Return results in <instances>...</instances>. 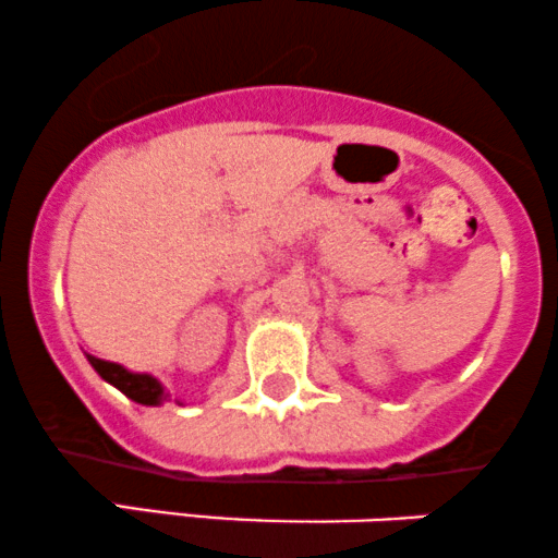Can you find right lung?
Returning a JSON list of instances; mask_svg holds the SVG:
<instances>
[{"label":"right lung","mask_w":558,"mask_h":558,"mask_svg":"<svg viewBox=\"0 0 558 558\" xmlns=\"http://www.w3.org/2000/svg\"><path fill=\"white\" fill-rule=\"evenodd\" d=\"M86 360L96 369V375H99L101 380L110 383V386L118 388L120 393H125L131 401L144 403V407H159V403H165L170 399V393L165 390V386L157 380L155 375L131 373V369L123 367V364L99 360V356H94V354H86ZM178 403H183V401H178Z\"/></svg>","instance_id":"1"}]
</instances>
